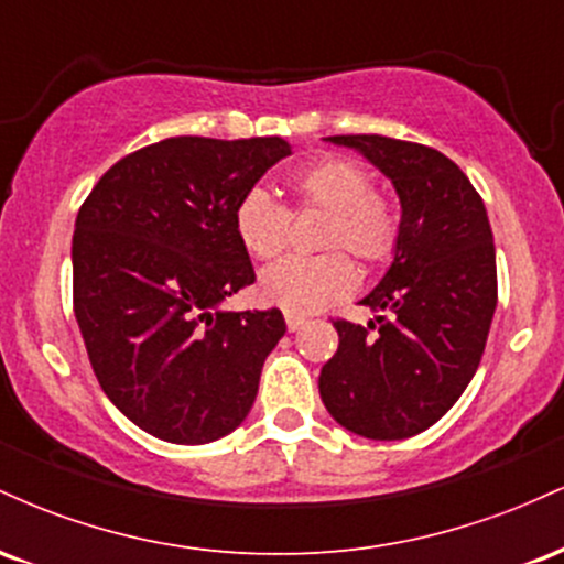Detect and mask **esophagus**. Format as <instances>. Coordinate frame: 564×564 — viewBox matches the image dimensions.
Listing matches in <instances>:
<instances>
[{"mask_svg":"<svg viewBox=\"0 0 564 564\" xmlns=\"http://www.w3.org/2000/svg\"><path fill=\"white\" fill-rule=\"evenodd\" d=\"M283 318H286V328H289L291 334L300 332L304 323H307V318H304V315H300V313H286V315H283Z\"/></svg>","mask_w":564,"mask_h":564,"instance_id":"esophagus-1","label":"esophagus"}]
</instances>
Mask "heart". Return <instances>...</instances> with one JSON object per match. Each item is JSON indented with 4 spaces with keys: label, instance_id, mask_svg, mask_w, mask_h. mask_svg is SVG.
Wrapping results in <instances>:
<instances>
[{
    "label": "heart",
    "instance_id": "heart-1",
    "mask_svg": "<svg viewBox=\"0 0 564 564\" xmlns=\"http://www.w3.org/2000/svg\"><path fill=\"white\" fill-rule=\"evenodd\" d=\"M296 209H318L323 219L315 246L321 254L286 257L260 275V300L286 313H315L352 294L355 264L373 270L394 254L400 241V215L384 193L373 191L364 164L345 156L310 161L289 177ZM238 243L254 260H275L289 238V209L262 187H251L232 209Z\"/></svg>",
    "mask_w": 564,
    "mask_h": 564
}]
</instances>
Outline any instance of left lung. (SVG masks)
<instances>
[{"instance_id": "8db88e82", "label": "left lung", "mask_w": 564, "mask_h": 564, "mask_svg": "<svg viewBox=\"0 0 564 564\" xmlns=\"http://www.w3.org/2000/svg\"><path fill=\"white\" fill-rule=\"evenodd\" d=\"M392 180L400 241L366 296L377 321H334L339 347L321 368V400L345 430L403 440L430 430L480 366L496 313V246L469 177L435 148L381 134H334Z\"/></svg>"}]
</instances>
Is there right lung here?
<instances>
[{
	"instance_id": "right-lung-1",
	"label": "right lung",
	"mask_w": 564,
	"mask_h": 564,
	"mask_svg": "<svg viewBox=\"0 0 564 564\" xmlns=\"http://www.w3.org/2000/svg\"><path fill=\"white\" fill-rule=\"evenodd\" d=\"M289 153L281 138H170L116 161L82 204L76 323L102 392L148 435L204 445L254 405L286 323L219 302L254 283L232 209Z\"/></svg>"
}]
</instances>
